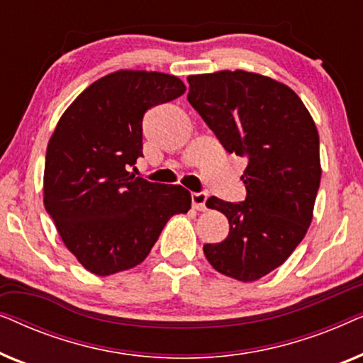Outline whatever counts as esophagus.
Here are the masks:
<instances>
[{
  "mask_svg": "<svg viewBox=\"0 0 363 363\" xmlns=\"http://www.w3.org/2000/svg\"><path fill=\"white\" fill-rule=\"evenodd\" d=\"M206 200H208V193L206 191L191 193V205L198 211H205L206 210Z\"/></svg>",
  "mask_w": 363,
  "mask_h": 363,
  "instance_id": "esophagus-1",
  "label": "esophagus"
}]
</instances>
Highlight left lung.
<instances>
[{"instance_id":"1","label":"left lung","mask_w":363,"mask_h":363,"mask_svg":"<svg viewBox=\"0 0 363 363\" xmlns=\"http://www.w3.org/2000/svg\"><path fill=\"white\" fill-rule=\"evenodd\" d=\"M188 84V102L225 150L247 160L245 201L208 198L230 233L203 252L221 274L257 281L292 255L311 225L322 173L319 133L297 94L271 77L220 71Z\"/></svg>"}]
</instances>
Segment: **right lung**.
Listing matches in <instances>:
<instances>
[{"mask_svg": "<svg viewBox=\"0 0 363 363\" xmlns=\"http://www.w3.org/2000/svg\"><path fill=\"white\" fill-rule=\"evenodd\" d=\"M183 92L175 76L117 71L91 84L57 122L44 165V208L67 250L94 274L140 264L167 221L191 208L183 186L128 172L143 157L145 112Z\"/></svg>", "mask_w": 363, "mask_h": 363, "instance_id": "1", "label": "right lung"}]
</instances>
